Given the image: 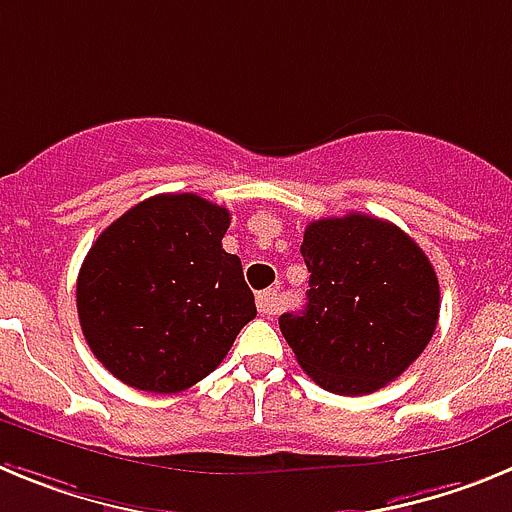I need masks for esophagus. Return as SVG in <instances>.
<instances>
[{
	"label": "esophagus",
	"mask_w": 512,
	"mask_h": 512,
	"mask_svg": "<svg viewBox=\"0 0 512 512\" xmlns=\"http://www.w3.org/2000/svg\"><path fill=\"white\" fill-rule=\"evenodd\" d=\"M256 305H259V312L261 315H277L279 312V292L277 289H266V292H261L259 297H256Z\"/></svg>",
	"instance_id": "1"
}]
</instances>
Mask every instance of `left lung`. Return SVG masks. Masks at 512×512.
Segmentation results:
<instances>
[{
    "label": "left lung",
    "mask_w": 512,
    "mask_h": 512,
    "mask_svg": "<svg viewBox=\"0 0 512 512\" xmlns=\"http://www.w3.org/2000/svg\"><path fill=\"white\" fill-rule=\"evenodd\" d=\"M307 305L279 318L297 364L336 395H369L428 346L441 310L433 264L397 225L351 212L305 228Z\"/></svg>",
    "instance_id": "left-lung-1"
}]
</instances>
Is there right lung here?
I'll return each instance as SVG.
<instances>
[{
	"instance_id": "add662e5",
	"label": "right lung",
	"mask_w": 512,
	"mask_h": 512,
	"mask_svg": "<svg viewBox=\"0 0 512 512\" xmlns=\"http://www.w3.org/2000/svg\"><path fill=\"white\" fill-rule=\"evenodd\" d=\"M230 212L197 194H156L104 228L76 279L92 354L135 390L174 395L215 372L256 318Z\"/></svg>"
}]
</instances>
